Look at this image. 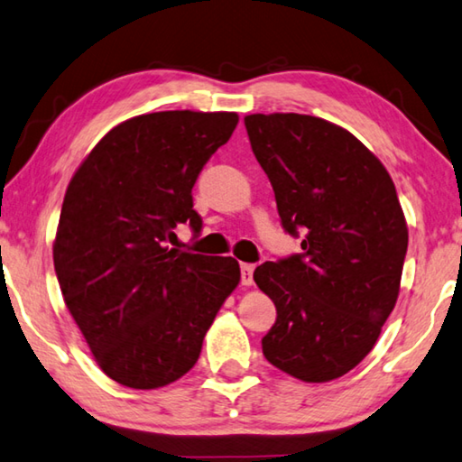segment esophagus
Instances as JSON below:
<instances>
[{"label": "esophagus", "instance_id": "obj_1", "mask_svg": "<svg viewBox=\"0 0 462 462\" xmlns=\"http://www.w3.org/2000/svg\"><path fill=\"white\" fill-rule=\"evenodd\" d=\"M254 264H240V281L245 287H250L254 282Z\"/></svg>", "mask_w": 462, "mask_h": 462}]
</instances>
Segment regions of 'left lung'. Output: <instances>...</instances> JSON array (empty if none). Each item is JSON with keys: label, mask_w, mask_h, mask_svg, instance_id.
Segmentation results:
<instances>
[{"label": "left lung", "mask_w": 462, "mask_h": 462, "mask_svg": "<svg viewBox=\"0 0 462 462\" xmlns=\"http://www.w3.org/2000/svg\"><path fill=\"white\" fill-rule=\"evenodd\" d=\"M282 228L303 253L256 266L276 321L263 354L297 380L341 377L374 349L398 300L408 226L390 173L362 141L311 115L245 116Z\"/></svg>", "instance_id": "1"}]
</instances>
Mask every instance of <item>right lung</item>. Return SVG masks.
Masks as SVG:
<instances>
[{
	"instance_id": "obj_1",
	"label": "right lung",
	"mask_w": 462,
	"mask_h": 462,
	"mask_svg": "<svg viewBox=\"0 0 462 462\" xmlns=\"http://www.w3.org/2000/svg\"><path fill=\"white\" fill-rule=\"evenodd\" d=\"M236 125V113L133 116L98 141L69 183L56 276L95 362L121 385L155 390L186 375L238 287L232 256L167 246L178 224L202 230L191 188Z\"/></svg>"
}]
</instances>
